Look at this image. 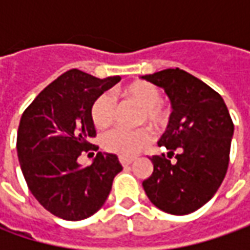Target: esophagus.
<instances>
[{"mask_svg": "<svg viewBox=\"0 0 250 250\" xmlns=\"http://www.w3.org/2000/svg\"><path fill=\"white\" fill-rule=\"evenodd\" d=\"M120 163L124 167H126V166H129V164L133 163V159L132 157H120Z\"/></svg>", "mask_w": 250, "mask_h": 250, "instance_id": "esophagus-1", "label": "esophagus"}]
</instances>
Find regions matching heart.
<instances>
[{
    "instance_id": "1",
    "label": "heart",
    "mask_w": 250,
    "mask_h": 250,
    "mask_svg": "<svg viewBox=\"0 0 250 250\" xmlns=\"http://www.w3.org/2000/svg\"><path fill=\"white\" fill-rule=\"evenodd\" d=\"M121 94L126 100L139 104L142 108L140 122H147L151 128L160 129L166 126L171 117V111L161 101V90L156 84L146 81L126 84ZM90 118L96 128L105 129L112 125L115 120V103L107 93H101L91 103ZM151 142V133L147 128L135 130L114 128L101 136L103 149L118 154L121 157H132L138 151L146 147Z\"/></svg>"
}]
</instances>
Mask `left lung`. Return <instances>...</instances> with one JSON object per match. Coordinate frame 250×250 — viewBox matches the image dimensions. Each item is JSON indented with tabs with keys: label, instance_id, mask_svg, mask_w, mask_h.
<instances>
[{
	"label": "left lung",
	"instance_id": "1",
	"mask_svg": "<svg viewBox=\"0 0 250 250\" xmlns=\"http://www.w3.org/2000/svg\"><path fill=\"white\" fill-rule=\"evenodd\" d=\"M142 78L163 87L172 104L159 142L167 156L150 157L154 168L143 188L160 210L185 216L206 205L224 181L234 122L223 97L190 73L175 68Z\"/></svg>",
	"mask_w": 250,
	"mask_h": 250
}]
</instances>
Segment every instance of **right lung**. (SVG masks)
<instances>
[{"label": "right lung", "mask_w": 250, "mask_h": 250, "mask_svg": "<svg viewBox=\"0 0 250 250\" xmlns=\"http://www.w3.org/2000/svg\"><path fill=\"white\" fill-rule=\"evenodd\" d=\"M120 81V76L99 79L79 69L66 71L22 114L16 139L22 174L32 195L54 216L68 221L93 216L122 171L118 157L110 153L99 151L87 167L78 163L82 153L99 150L90 143L96 136L91 103Z\"/></svg>", "instance_id": "add662e5"}]
</instances>
